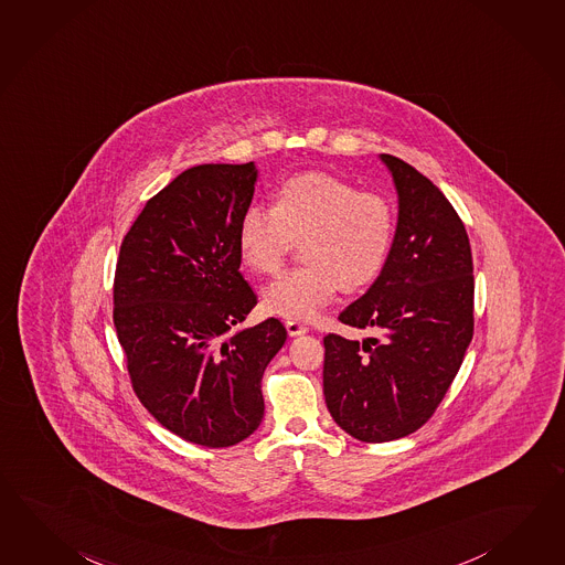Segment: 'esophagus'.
Returning a JSON list of instances; mask_svg holds the SVG:
<instances>
[{"mask_svg":"<svg viewBox=\"0 0 565 565\" xmlns=\"http://www.w3.org/2000/svg\"><path fill=\"white\" fill-rule=\"evenodd\" d=\"M285 326H287V331H289L290 338H295V335H302V333H307L309 328L301 323V321H297V319H289V321H285Z\"/></svg>","mask_w":565,"mask_h":565,"instance_id":"1","label":"esophagus"}]
</instances>
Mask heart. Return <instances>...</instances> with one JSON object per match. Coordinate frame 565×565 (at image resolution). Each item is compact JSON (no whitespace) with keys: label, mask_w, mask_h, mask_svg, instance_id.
Returning a JSON list of instances; mask_svg holds the SVG:
<instances>
[{"label":"heart","mask_w":565,"mask_h":565,"mask_svg":"<svg viewBox=\"0 0 565 565\" xmlns=\"http://www.w3.org/2000/svg\"><path fill=\"white\" fill-rule=\"evenodd\" d=\"M396 236L393 201L358 191L323 172L290 177L276 186L273 207L252 205L237 225L242 260L258 275L273 276L301 242L307 263L264 290L268 313L313 319L333 292L358 290L381 275Z\"/></svg>","instance_id":"obj_1"}]
</instances>
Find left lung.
<instances>
[{
    "label": "left lung",
    "instance_id": "left-lung-1",
    "mask_svg": "<svg viewBox=\"0 0 565 565\" xmlns=\"http://www.w3.org/2000/svg\"><path fill=\"white\" fill-rule=\"evenodd\" d=\"M398 191V225L382 273L341 311L364 341L323 338V394L345 434L384 444L434 417L473 335V266L458 211L425 174L382 154Z\"/></svg>",
    "mask_w": 565,
    "mask_h": 565
}]
</instances>
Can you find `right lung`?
Instances as JSON below:
<instances>
[{
    "instance_id": "add662e5",
    "label": "right lung",
    "mask_w": 565,
    "mask_h": 565,
    "mask_svg": "<svg viewBox=\"0 0 565 565\" xmlns=\"http://www.w3.org/2000/svg\"><path fill=\"white\" fill-rule=\"evenodd\" d=\"M254 162L181 172L131 224L114 276V326L131 388L186 441L236 446L264 417V367L287 340L270 317L234 331L256 292L239 273L237 225Z\"/></svg>"
}]
</instances>
